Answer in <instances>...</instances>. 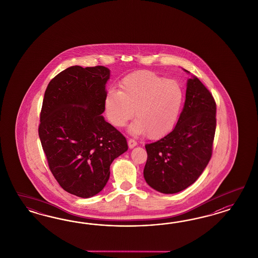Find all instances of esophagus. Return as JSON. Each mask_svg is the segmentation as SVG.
<instances>
[{
    "label": "esophagus",
    "mask_w": 258,
    "mask_h": 258,
    "mask_svg": "<svg viewBox=\"0 0 258 258\" xmlns=\"http://www.w3.org/2000/svg\"><path fill=\"white\" fill-rule=\"evenodd\" d=\"M127 145H128V148H130V149H133L134 147L137 146V142L135 140H133V139H128V141H127Z\"/></svg>",
    "instance_id": "obj_1"
}]
</instances>
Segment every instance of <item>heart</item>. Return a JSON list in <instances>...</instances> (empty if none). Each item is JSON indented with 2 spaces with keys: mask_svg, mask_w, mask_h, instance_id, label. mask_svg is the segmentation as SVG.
<instances>
[{
  "mask_svg": "<svg viewBox=\"0 0 258 258\" xmlns=\"http://www.w3.org/2000/svg\"><path fill=\"white\" fill-rule=\"evenodd\" d=\"M119 88L120 91H109L104 99L105 113L111 125L124 126L135 111L137 119L130 126L133 134L148 133L150 139H160L171 132L183 99L176 80L141 71L123 78Z\"/></svg>",
  "mask_w": 258,
  "mask_h": 258,
  "instance_id": "obj_1",
  "label": "heart"
}]
</instances>
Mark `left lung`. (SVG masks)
Listing matches in <instances>:
<instances>
[{
	"label": "left lung",
	"instance_id": "obj_1",
	"mask_svg": "<svg viewBox=\"0 0 258 258\" xmlns=\"http://www.w3.org/2000/svg\"><path fill=\"white\" fill-rule=\"evenodd\" d=\"M186 86L184 106L174 130L146 145L145 180L164 194L178 193L193 184L212 157L216 102L199 78H189Z\"/></svg>",
	"mask_w": 258,
	"mask_h": 258
}]
</instances>
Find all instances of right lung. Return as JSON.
<instances>
[{
    "instance_id": "1",
    "label": "right lung",
    "mask_w": 258,
    "mask_h": 258,
    "mask_svg": "<svg viewBox=\"0 0 258 258\" xmlns=\"http://www.w3.org/2000/svg\"><path fill=\"white\" fill-rule=\"evenodd\" d=\"M109 70L72 66L46 88L39 125L49 168L59 185L80 198L98 194L113 160L127 150L125 136L105 121Z\"/></svg>"
}]
</instances>
